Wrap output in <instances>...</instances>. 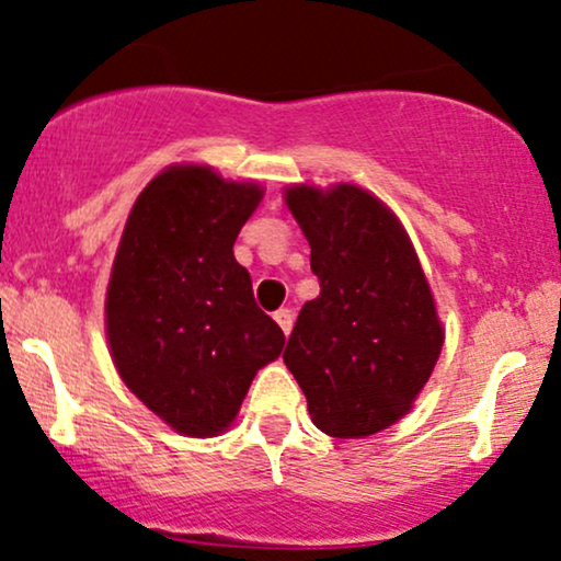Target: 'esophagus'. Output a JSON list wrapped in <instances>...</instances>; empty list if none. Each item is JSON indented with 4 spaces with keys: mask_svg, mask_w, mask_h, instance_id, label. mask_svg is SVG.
<instances>
[{
    "mask_svg": "<svg viewBox=\"0 0 561 561\" xmlns=\"http://www.w3.org/2000/svg\"><path fill=\"white\" fill-rule=\"evenodd\" d=\"M294 309H288V307H283V309H278V312H275V322L280 324V330L283 333H291V328H294Z\"/></svg>",
    "mask_w": 561,
    "mask_h": 561,
    "instance_id": "1",
    "label": "esophagus"
}]
</instances>
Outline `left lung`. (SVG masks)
Wrapping results in <instances>:
<instances>
[{
  "label": "left lung",
  "mask_w": 561,
  "mask_h": 561,
  "mask_svg": "<svg viewBox=\"0 0 561 561\" xmlns=\"http://www.w3.org/2000/svg\"><path fill=\"white\" fill-rule=\"evenodd\" d=\"M320 296L301 307L283 362L330 437H369L405 416L442 351V324L403 226L369 192L294 186Z\"/></svg>",
  "instance_id": "obj_1"
}]
</instances>
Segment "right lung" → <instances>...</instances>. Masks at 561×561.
Wrapping results in <instances>:
<instances>
[{
  "label": "right lung",
  "mask_w": 561,
  "mask_h": 561,
  "mask_svg": "<svg viewBox=\"0 0 561 561\" xmlns=\"http://www.w3.org/2000/svg\"><path fill=\"white\" fill-rule=\"evenodd\" d=\"M257 184L174 165L142 190L106 294L116 369L156 416L190 437L224 432L286 335L257 307L233 241Z\"/></svg>",
  "instance_id": "right-lung-1"
}]
</instances>
